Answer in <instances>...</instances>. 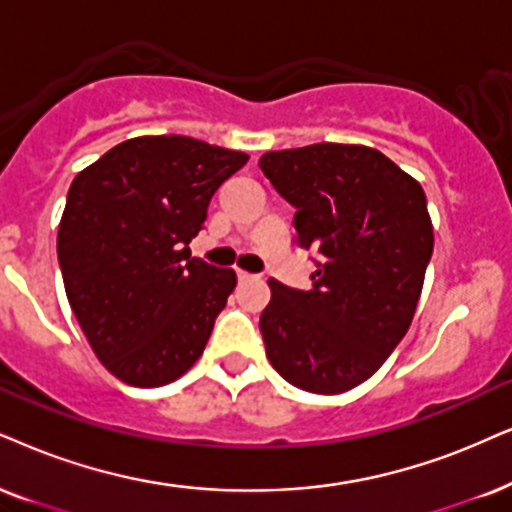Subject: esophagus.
Listing matches in <instances>:
<instances>
[{
    "mask_svg": "<svg viewBox=\"0 0 512 512\" xmlns=\"http://www.w3.org/2000/svg\"><path fill=\"white\" fill-rule=\"evenodd\" d=\"M236 278H238V283H248V281H255V274H248V271H243V269H238L236 271Z\"/></svg>",
    "mask_w": 512,
    "mask_h": 512,
    "instance_id": "34e87169",
    "label": "esophagus"
}]
</instances>
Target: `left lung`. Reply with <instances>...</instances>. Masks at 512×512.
I'll return each instance as SVG.
<instances>
[{"instance_id":"8db88e82","label":"left lung","mask_w":512,"mask_h":512,"mask_svg":"<svg viewBox=\"0 0 512 512\" xmlns=\"http://www.w3.org/2000/svg\"><path fill=\"white\" fill-rule=\"evenodd\" d=\"M260 170L295 208V243L316 255L309 290L269 281L260 316L267 357L300 390H352L409 331L435 245L428 200L368 146L271 151Z\"/></svg>"}]
</instances>
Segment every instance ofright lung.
Masks as SVG:
<instances>
[{"label": "right lung", "instance_id": "right-lung-1", "mask_svg": "<svg viewBox=\"0 0 512 512\" xmlns=\"http://www.w3.org/2000/svg\"><path fill=\"white\" fill-rule=\"evenodd\" d=\"M248 155L179 137L127 139L73 179L58 264L73 314L122 383L160 387L196 364L236 288L191 257L210 198Z\"/></svg>", "mask_w": 512, "mask_h": 512}]
</instances>
